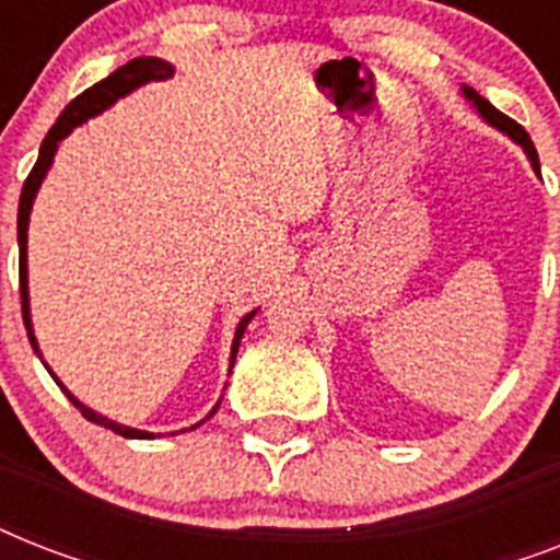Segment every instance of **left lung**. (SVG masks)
<instances>
[{
    "label": "left lung",
    "instance_id": "1",
    "mask_svg": "<svg viewBox=\"0 0 560 560\" xmlns=\"http://www.w3.org/2000/svg\"><path fill=\"white\" fill-rule=\"evenodd\" d=\"M462 95H465V101H468L470 107L477 109L479 116H482V121H486V125H491V127H494V130H500V133H503V136H509V139H512L514 144H521L523 153H526V160L532 162V171H535V174H540L538 151H535V144H532L529 133H526V130H523V127L517 125V121H512V118H509V116H503L500 109L491 107V104H488V101L482 98V95H479L477 90H470V86H462Z\"/></svg>",
    "mask_w": 560,
    "mask_h": 560
}]
</instances>
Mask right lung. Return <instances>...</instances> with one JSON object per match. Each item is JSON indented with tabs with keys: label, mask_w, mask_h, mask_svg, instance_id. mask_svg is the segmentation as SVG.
<instances>
[{
	"label": "right lung",
	"mask_w": 560,
	"mask_h": 560,
	"mask_svg": "<svg viewBox=\"0 0 560 560\" xmlns=\"http://www.w3.org/2000/svg\"><path fill=\"white\" fill-rule=\"evenodd\" d=\"M171 74H174V66L168 63V60H162V57H136V60H130V63L118 66L116 72L107 74L104 81H98L95 86H90V90L83 92V95H78V98L69 104V107L60 113V118L55 121V127L48 130L46 139H43V144H39V156H37V165L31 168L28 179H25V186H22V194H20V214H16V244H20V296H22V319H25V331H28V340L31 346H34V351H37V358L43 360V354H39V346H37V337H34V323H31V296H28V220H31V206H34V197H37L39 186H43V179H46L48 168H51V162H55V153L57 148H60V142H63L66 136L72 133L74 127H81L83 121H90V118L101 116L104 109H109L113 104H116L118 98H125V95H130L133 90H139V86H144V83L151 81H168ZM258 314V307L255 311H249V314L241 316V323H237L235 328V337H232V354H229V369H232V363H235V354H237V346H241V337H244L246 325H249V319ZM43 366L48 369V363L43 360ZM48 374L55 377L57 386L63 389V395L69 400H72L74 407L81 409V416L86 418V421H92V424H101L107 427V430H113V433L125 435V439H153V433H148V430H136V427H127V424H118V421H113V418L101 416V412H95L92 407H86V404H81V400L74 398L72 392L66 389L63 383H60V377H57L51 369H48ZM220 400L211 407V412L202 421H209L214 412H218ZM202 421H197V424H191L188 430H197V427L202 424ZM177 435V433H171Z\"/></svg>",
	"instance_id": "1"
}]
</instances>
